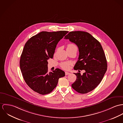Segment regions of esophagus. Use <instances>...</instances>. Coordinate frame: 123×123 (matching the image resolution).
<instances>
[{"label":"esophagus","mask_w":123,"mask_h":123,"mask_svg":"<svg viewBox=\"0 0 123 123\" xmlns=\"http://www.w3.org/2000/svg\"><path fill=\"white\" fill-rule=\"evenodd\" d=\"M70 73L69 72H65V74L66 75H68V74H70Z\"/></svg>","instance_id":"1"}]
</instances>
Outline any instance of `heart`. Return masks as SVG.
<instances>
[{
  "mask_svg": "<svg viewBox=\"0 0 123 123\" xmlns=\"http://www.w3.org/2000/svg\"><path fill=\"white\" fill-rule=\"evenodd\" d=\"M76 47V46L73 44H68V45H67V49H71L74 48H75ZM70 65V63H68L67 62H63L60 65V66L62 68L64 69H68L69 66Z\"/></svg>",
  "mask_w": 123,
  "mask_h": 123,
  "instance_id": "b5f03b06",
  "label": "heart"
}]
</instances>
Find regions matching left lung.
<instances>
[{
    "instance_id": "8db88e82",
    "label": "left lung",
    "mask_w": 123,
    "mask_h": 123,
    "mask_svg": "<svg viewBox=\"0 0 123 123\" xmlns=\"http://www.w3.org/2000/svg\"><path fill=\"white\" fill-rule=\"evenodd\" d=\"M64 39L75 43L79 49L78 60L74 69L85 71L82 75L74 73L77 78L72 88L82 94L92 91L102 81L107 70V59L100 43L89 33L82 31H71Z\"/></svg>"
}]
</instances>
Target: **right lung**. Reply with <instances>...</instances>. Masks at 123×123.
Returning a JSON list of instances; mask_svg holds the SVG:
<instances>
[{"label": "right lung", "mask_w": 123, "mask_h": 123, "mask_svg": "<svg viewBox=\"0 0 123 123\" xmlns=\"http://www.w3.org/2000/svg\"><path fill=\"white\" fill-rule=\"evenodd\" d=\"M68 31H41L31 37L25 43L20 60L23 78L29 87L42 95L50 93L65 72L56 68L48 71V60L52 58L58 42Z\"/></svg>", "instance_id": "add662e5"}]
</instances>
